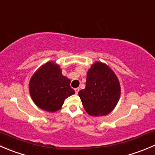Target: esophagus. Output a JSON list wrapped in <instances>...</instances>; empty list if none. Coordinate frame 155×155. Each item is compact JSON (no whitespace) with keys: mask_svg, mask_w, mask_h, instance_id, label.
<instances>
[{"mask_svg":"<svg viewBox=\"0 0 155 155\" xmlns=\"http://www.w3.org/2000/svg\"><path fill=\"white\" fill-rule=\"evenodd\" d=\"M74 90H75V91H76V94H78V92H79V88H76Z\"/></svg>","mask_w":155,"mask_h":155,"instance_id":"1","label":"esophagus"}]
</instances>
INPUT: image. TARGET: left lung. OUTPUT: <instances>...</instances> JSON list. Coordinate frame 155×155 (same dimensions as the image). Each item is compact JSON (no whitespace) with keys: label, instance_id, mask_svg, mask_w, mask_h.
Returning <instances> with one entry per match:
<instances>
[{"label":"left lung","instance_id":"obj_1","mask_svg":"<svg viewBox=\"0 0 155 155\" xmlns=\"http://www.w3.org/2000/svg\"><path fill=\"white\" fill-rule=\"evenodd\" d=\"M79 95L90 116H105L114 110L120 99L119 80L107 65L96 62L88 70L85 88L79 91Z\"/></svg>","mask_w":155,"mask_h":155}]
</instances>
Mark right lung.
<instances>
[{"instance_id":"1","label":"right lung","mask_w":155,"mask_h":155,"mask_svg":"<svg viewBox=\"0 0 155 155\" xmlns=\"http://www.w3.org/2000/svg\"><path fill=\"white\" fill-rule=\"evenodd\" d=\"M28 87L34 103L48 112L59 110L64 100L75 94L70 79L63 76L59 66L52 61L46 63L33 74Z\"/></svg>"}]
</instances>
